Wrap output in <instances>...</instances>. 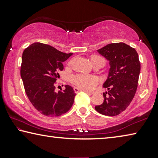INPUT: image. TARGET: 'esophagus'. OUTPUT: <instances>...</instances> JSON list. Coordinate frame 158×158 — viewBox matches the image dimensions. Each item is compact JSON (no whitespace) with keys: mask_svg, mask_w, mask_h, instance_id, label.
Instances as JSON below:
<instances>
[{"mask_svg":"<svg viewBox=\"0 0 158 158\" xmlns=\"http://www.w3.org/2000/svg\"><path fill=\"white\" fill-rule=\"evenodd\" d=\"M74 91L75 93H79V92H80V91H84V92H86L87 94H91V93L89 92V91H85V90H83V89L77 88V87H74Z\"/></svg>","mask_w":158,"mask_h":158,"instance_id":"esophagus-1","label":"esophagus"}]
</instances>
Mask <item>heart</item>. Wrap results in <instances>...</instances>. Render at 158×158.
Masks as SVG:
<instances>
[{"instance_id":"obj_1","label":"heart","mask_w":158,"mask_h":158,"mask_svg":"<svg viewBox=\"0 0 158 158\" xmlns=\"http://www.w3.org/2000/svg\"><path fill=\"white\" fill-rule=\"evenodd\" d=\"M91 62L94 66L99 64H105V59L99 55H92ZM71 81L75 86L86 91H92L99 82L97 77L93 75L76 74L72 77Z\"/></svg>"}]
</instances>
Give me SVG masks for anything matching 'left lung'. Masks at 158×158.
<instances>
[{
  "instance_id": "8db88e82",
  "label": "left lung",
  "mask_w": 158,
  "mask_h": 158,
  "mask_svg": "<svg viewBox=\"0 0 158 158\" xmlns=\"http://www.w3.org/2000/svg\"><path fill=\"white\" fill-rule=\"evenodd\" d=\"M98 52L109 61L110 68L103 85L108 91L103 93V102L95 109L115 116L126 109L135 96L140 72L139 57L135 49L123 42L109 44Z\"/></svg>"
}]
</instances>
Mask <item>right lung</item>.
<instances>
[{"mask_svg": "<svg viewBox=\"0 0 158 158\" xmlns=\"http://www.w3.org/2000/svg\"><path fill=\"white\" fill-rule=\"evenodd\" d=\"M72 55L57 50L49 44L35 42L23 52L20 75L25 93L32 106L46 116L64 114L72 106L76 96L72 87L55 91L62 62Z\"/></svg>", "mask_w": 158, "mask_h": 158, "instance_id": "1", "label": "right lung"}]
</instances>
